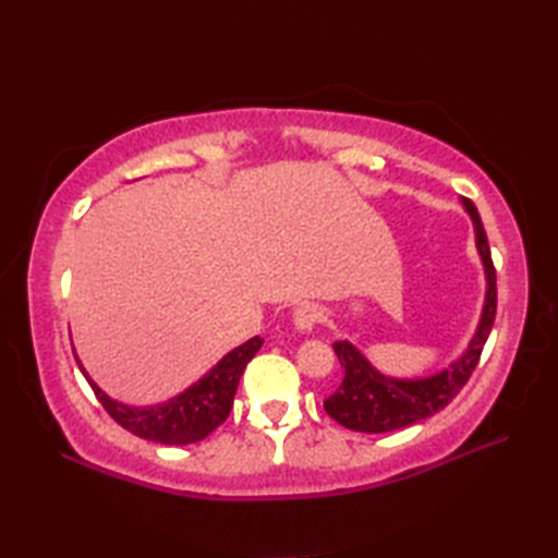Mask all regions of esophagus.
Wrapping results in <instances>:
<instances>
[{"label": "esophagus", "instance_id": "esophagus-1", "mask_svg": "<svg viewBox=\"0 0 558 558\" xmlns=\"http://www.w3.org/2000/svg\"><path fill=\"white\" fill-rule=\"evenodd\" d=\"M322 318H324L322 306L312 304V302H304L300 306H294V312H292V322L300 330H312L318 322H322Z\"/></svg>", "mask_w": 558, "mask_h": 558}]
</instances>
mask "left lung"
<instances>
[{"label":"left lung","instance_id":"left-lung-1","mask_svg":"<svg viewBox=\"0 0 558 558\" xmlns=\"http://www.w3.org/2000/svg\"><path fill=\"white\" fill-rule=\"evenodd\" d=\"M462 206H465L472 222H475L477 252L484 264V276H487V298H484V310L475 338L470 340L468 350L448 369L426 378L384 376L366 362L364 354L352 342H333V350L340 366L345 369V376H342L340 386L333 390V396L324 400V408L330 417L348 426V429L384 434L432 417L434 412L444 410L460 393V388L468 384V378L475 372L484 342H487L496 318V270L492 264L487 232H484L475 204L462 198Z\"/></svg>","mask_w":558,"mask_h":558}]
</instances>
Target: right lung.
<instances>
[{"instance_id": "1", "label": "right lung", "mask_w": 558, "mask_h": 558, "mask_svg": "<svg viewBox=\"0 0 558 558\" xmlns=\"http://www.w3.org/2000/svg\"><path fill=\"white\" fill-rule=\"evenodd\" d=\"M260 345H264V338L258 336L246 340L244 345L225 354L204 378H198V381L194 386H189L184 393L150 408H132L124 405V402L112 400L110 396H105L96 386V381H90V376L83 369L78 357L76 362L81 374L86 376V381L90 384L93 393L100 400V405L108 410L110 417L120 426H124L126 432L165 446H186L206 438L213 429H218V426L228 420L236 393V384H240L246 364L252 362Z\"/></svg>"}]
</instances>
